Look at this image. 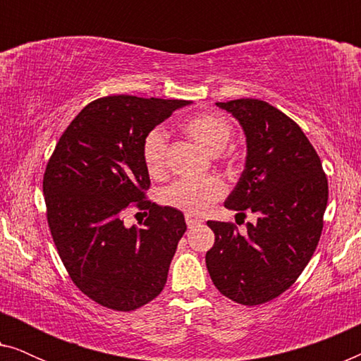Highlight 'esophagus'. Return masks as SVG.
<instances>
[{
    "instance_id": "34e87169",
    "label": "esophagus",
    "mask_w": 361,
    "mask_h": 361,
    "mask_svg": "<svg viewBox=\"0 0 361 361\" xmlns=\"http://www.w3.org/2000/svg\"><path fill=\"white\" fill-rule=\"evenodd\" d=\"M202 221H204V220H202L199 215L192 214V212H187V214H185V224H187V226H189V228H194V226L200 225Z\"/></svg>"
}]
</instances>
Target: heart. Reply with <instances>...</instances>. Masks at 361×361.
<instances>
[{
  "label": "heart",
  "mask_w": 361,
  "mask_h": 361,
  "mask_svg": "<svg viewBox=\"0 0 361 361\" xmlns=\"http://www.w3.org/2000/svg\"><path fill=\"white\" fill-rule=\"evenodd\" d=\"M182 130L197 145L214 154L225 149L233 133L230 121L216 113H200V115L187 118L182 123ZM166 152V133L159 128H154L145 136L141 147L142 162L151 176H159L164 171ZM224 190V182L215 176L184 177V179L174 180L162 190V202L185 212H204L209 209L212 202L221 197Z\"/></svg>",
  "instance_id": "1"
}]
</instances>
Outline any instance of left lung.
<instances>
[{
	"label": "left lung",
	"instance_id": "obj_1",
	"mask_svg": "<svg viewBox=\"0 0 361 361\" xmlns=\"http://www.w3.org/2000/svg\"><path fill=\"white\" fill-rule=\"evenodd\" d=\"M216 106L238 120L246 137L245 169L225 207L258 215L241 235L233 224L207 221L215 243L207 269L215 288L243 305L278 298L312 258L324 226L329 185L317 152L278 108L255 98Z\"/></svg>",
	"mask_w": 361,
	"mask_h": 361
}]
</instances>
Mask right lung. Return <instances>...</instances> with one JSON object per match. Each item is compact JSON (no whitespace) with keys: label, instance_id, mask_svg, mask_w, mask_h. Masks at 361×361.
Here are the masks:
<instances>
[{"label":"right lung","instance_id":"right-lung-1","mask_svg":"<svg viewBox=\"0 0 361 361\" xmlns=\"http://www.w3.org/2000/svg\"><path fill=\"white\" fill-rule=\"evenodd\" d=\"M185 100L130 95L88 103L63 131L44 174L47 221L73 284L103 307L130 312L151 302L167 281L184 214L145 200L149 172L142 140ZM130 203L150 210L126 227Z\"/></svg>","mask_w":361,"mask_h":361}]
</instances>
